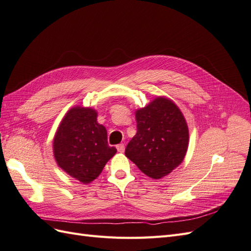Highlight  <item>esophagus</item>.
Wrapping results in <instances>:
<instances>
[{"label": "esophagus", "mask_w": 251, "mask_h": 251, "mask_svg": "<svg viewBox=\"0 0 251 251\" xmlns=\"http://www.w3.org/2000/svg\"><path fill=\"white\" fill-rule=\"evenodd\" d=\"M117 150H118L119 152H124V150H125L124 144H119V145H117Z\"/></svg>", "instance_id": "34e87169"}]
</instances>
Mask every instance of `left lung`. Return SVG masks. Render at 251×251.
<instances>
[{"instance_id": "8db88e82", "label": "left lung", "mask_w": 251, "mask_h": 251, "mask_svg": "<svg viewBox=\"0 0 251 251\" xmlns=\"http://www.w3.org/2000/svg\"><path fill=\"white\" fill-rule=\"evenodd\" d=\"M136 134L125 155L151 178L159 179L179 166L189 145V129L180 109L158 97L136 110Z\"/></svg>"}]
</instances>
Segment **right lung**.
I'll return each mask as SVG.
<instances>
[{"instance_id": "1", "label": "right lung", "mask_w": 251, "mask_h": 251, "mask_svg": "<svg viewBox=\"0 0 251 251\" xmlns=\"http://www.w3.org/2000/svg\"><path fill=\"white\" fill-rule=\"evenodd\" d=\"M53 151L58 166L83 183L100 175L117 149L107 143V131L97 122L92 108L74 107L64 116L56 132Z\"/></svg>"}]
</instances>
